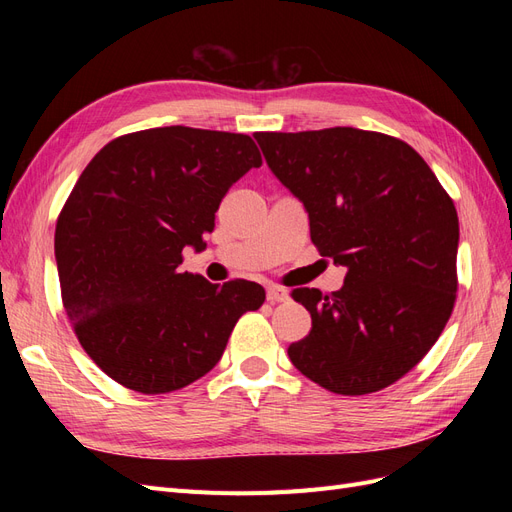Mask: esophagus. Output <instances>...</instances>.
<instances>
[{"mask_svg": "<svg viewBox=\"0 0 512 512\" xmlns=\"http://www.w3.org/2000/svg\"><path fill=\"white\" fill-rule=\"evenodd\" d=\"M267 299L271 303H286L290 297H288V290L282 288V286H269L267 288Z\"/></svg>", "mask_w": 512, "mask_h": 512, "instance_id": "obj_1", "label": "esophagus"}]
</instances>
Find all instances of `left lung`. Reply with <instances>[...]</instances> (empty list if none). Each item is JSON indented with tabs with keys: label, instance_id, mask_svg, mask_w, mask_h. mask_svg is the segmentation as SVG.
<instances>
[{
	"label": "left lung",
	"instance_id": "left-lung-1",
	"mask_svg": "<svg viewBox=\"0 0 512 512\" xmlns=\"http://www.w3.org/2000/svg\"><path fill=\"white\" fill-rule=\"evenodd\" d=\"M269 168L303 200L320 256L344 286L292 290L312 331L288 346L337 395L391 386L438 342L457 299L459 220L427 162L395 136L356 128L256 132Z\"/></svg>",
	"mask_w": 512,
	"mask_h": 512
}]
</instances>
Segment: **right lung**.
Returning a JSON list of instances; mask_svg holds the SVG:
<instances>
[{"label": "right lung", "mask_w": 512, "mask_h": 512, "mask_svg": "<svg viewBox=\"0 0 512 512\" xmlns=\"http://www.w3.org/2000/svg\"><path fill=\"white\" fill-rule=\"evenodd\" d=\"M262 164L247 134L185 126L113 138L61 207L55 258L79 344L108 378L145 395L179 391L222 359L265 288L181 273L205 250L230 185Z\"/></svg>", "instance_id": "obj_1"}]
</instances>
